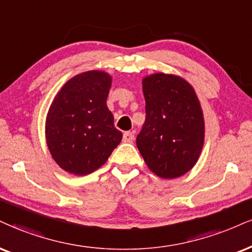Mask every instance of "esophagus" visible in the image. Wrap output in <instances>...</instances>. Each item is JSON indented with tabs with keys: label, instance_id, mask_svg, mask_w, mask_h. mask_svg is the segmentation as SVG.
<instances>
[{
	"label": "esophagus",
	"instance_id": "1",
	"mask_svg": "<svg viewBox=\"0 0 252 252\" xmlns=\"http://www.w3.org/2000/svg\"><path fill=\"white\" fill-rule=\"evenodd\" d=\"M123 140L125 142H132L134 140V133L133 132H125L123 135Z\"/></svg>",
	"mask_w": 252,
	"mask_h": 252
}]
</instances>
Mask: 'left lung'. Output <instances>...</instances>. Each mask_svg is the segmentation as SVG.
I'll list each match as a JSON object with an SVG mask.
<instances>
[{
  "label": "left lung",
  "instance_id": "8db88e82",
  "mask_svg": "<svg viewBox=\"0 0 252 252\" xmlns=\"http://www.w3.org/2000/svg\"><path fill=\"white\" fill-rule=\"evenodd\" d=\"M146 119L136 146L152 172L175 179L197 162L204 120L194 89L178 76L155 73L142 80Z\"/></svg>",
  "mask_w": 252,
  "mask_h": 252
}]
</instances>
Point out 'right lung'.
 Here are the masks:
<instances>
[{"mask_svg": "<svg viewBox=\"0 0 252 252\" xmlns=\"http://www.w3.org/2000/svg\"><path fill=\"white\" fill-rule=\"evenodd\" d=\"M112 78L102 71L77 74L52 101L45 124L49 151L65 172L86 175L106 162L123 139L106 99Z\"/></svg>", "mask_w": 252, "mask_h": 252, "instance_id": "add662e5", "label": "right lung"}]
</instances>
